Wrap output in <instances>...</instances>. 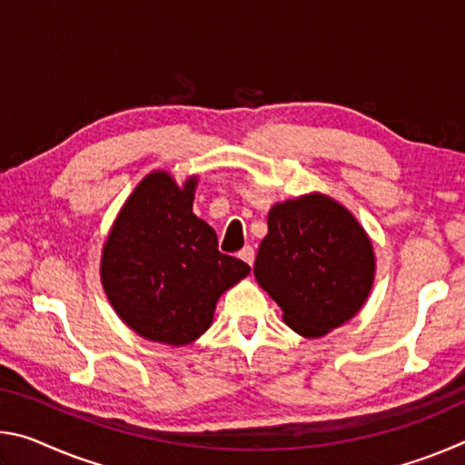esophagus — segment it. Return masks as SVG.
<instances>
[{
    "label": "esophagus",
    "instance_id": "esophagus-1",
    "mask_svg": "<svg viewBox=\"0 0 465 465\" xmlns=\"http://www.w3.org/2000/svg\"><path fill=\"white\" fill-rule=\"evenodd\" d=\"M238 256L242 258L243 262L252 266V264H254V256H256V252H254V248H252V246H246V248H242V250L238 252Z\"/></svg>",
    "mask_w": 465,
    "mask_h": 465
}]
</instances>
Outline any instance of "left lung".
<instances>
[{
	"mask_svg": "<svg viewBox=\"0 0 465 465\" xmlns=\"http://www.w3.org/2000/svg\"><path fill=\"white\" fill-rule=\"evenodd\" d=\"M254 277L291 330L320 338L365 305L375 279L373 243L332 196L302 194L271 207Z\"/></svg>",
	"mask_w": 465,
	"mask_h": 465,
	"instance_id": "left-lung-1",
	"label": "left lung"
}]
</instances>
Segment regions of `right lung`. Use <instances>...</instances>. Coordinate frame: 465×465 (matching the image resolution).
<instances>
[{
    "label": "right lung",
    "instance_id": "1",
    "mask_svg": "<svg viewBox=\"0 0 465 465\" xmlns=\"http://www.w3.org/2000/svg\"><path fill=\"white\" fill-rule=\"evenodd\" d=\"M199 176L178 184L166 170L141 180L102 246L110 305L141 338L186 346L213 324L219 297L250 274L217 250V233L193 213Z\"/></svg>",
    "mask_w": 465,
    "mask_h": 465
}]
</instances>
